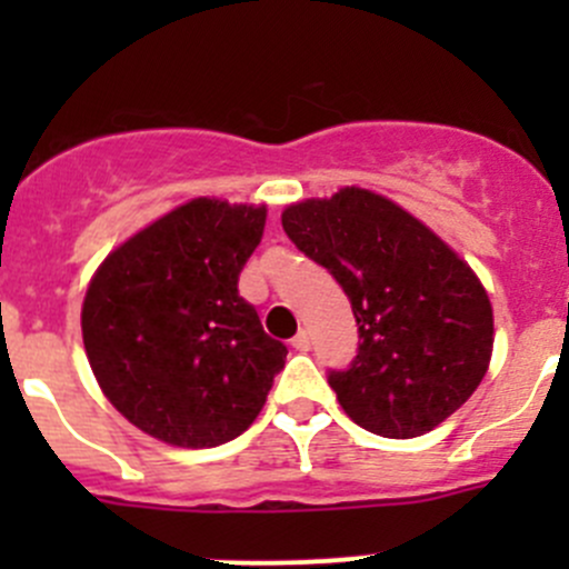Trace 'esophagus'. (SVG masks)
Instances as JSON below:
<instances>
[{
  "label": "esophagus",
  "mask_w": 569,
  "mask_h": 569,
  "mask_svg": "<svg viewBox=\"0 0 569 569\" xmlns=\"http://www.w3.org/2000/svg\"><path fill=\"white\" fill-rule=\"evenodd\" d=\"M291 347H295L297 352H308V349H311V336H308L306 330H300L295 338H291Z\"/></svg>",
  "instance_id": "esophagus-1"
}]
</instances>
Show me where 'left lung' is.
<instances>
[{"label":"left lung","instance_id":"obj_1","mask_svg":"<svg viewBox=\"0 0 569 569\" xmlns=\"http://www.w3.org/2000/svg\"><path fill=\"white\" fill-rule=\"evenodd\" d=\"M280 220L352 302L358 355L327 377L343 412L369 432L405 440L460 410L492 355V306L473 269L369 189L302 200Z\"/></svg>","mask_w":569,"mask_h":569}]
</instances>
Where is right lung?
I'll return each instance as SVG.
<instances>
[{
  "instance_id": "add662e5",
  "label": "right lung",
  "mask_w": 569,
  "mask_h": 569,
  "mask_svg": "<svg viewBox=\"0 0 569 569\" xmlns=\"http://www.w3.org/2000/svg\"><path fill=\"white\" fill-rule=\"evenodd\" d=\"M263 206L194 198L120 244L82 306L90 369L151 438L211 449L256 421L289 349L239 297Z\"/></svg>"
}]
</instances>
